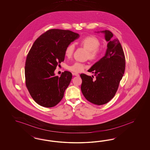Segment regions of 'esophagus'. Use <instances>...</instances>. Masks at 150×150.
<instances>
[{"mask_svg": "<svg viewBox=\"0 0 150 150\" xmlns=\"http://www.w3.org/2000/svg\"><path fill=\"white\" fill-rule=\"evenodd\" d=\"M72 74L74 76H79V74L78 73H72Z\"/></svg>", "mask_w": 150, "mask_h": 150, "instance_id": "obj_1", "label": "esophagus"}]
</instances>
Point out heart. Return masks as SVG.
Returning a JSON list of instances; mask_svg holds the SVG:
<instances>
[{
	"mask_svg": "<svg viewBox=\"0 0 150 150\" xmlns=\"http://www.w3.org/2000/svg\"><path fill=\"white\" fill-rule=\"evenodd\" d=\"M80 44L88 50V53L87 54V58H89V59L91 60L97 59L101 54V50L99 47L100 43V40L96 37L92 36L85 37L80 42ZM75 48V45L73 43L67 45L64 51L65 57L67 58H70L74 54ZM86 67V66L85 64L75 62L70 65H69L67 67V69L71 71L79 73L82 71Z\"/></svg>",
	"mask_w": 150,
	"mask_h": 150,
	"instance_id": "obj_1",
	"label": "heart"
}]
</instances>
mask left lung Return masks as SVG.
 Wrapping results in <instances>:
<instances>
[{"mask_svg": "<svg viewBox=\"0 0 150 150\" xmlns=\"http://www.w3.org/2000/svg\"><path fill=\"white\" fill-rule=\"evenodd\" d=\"M105 33L108 42L105 56L96 63L88 71L95 74L96 79L81 74L82 93L85 98L95 105H105L112 100L118 90L125 69V58L118 38L112 40L113 35L109 30Z\"/></svg>", "mask_w": 150, "mask_h": 150, "instance_id": "1", "label": "left lung"}]
</instances>
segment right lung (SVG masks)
<instances>
[{"instance_id":"add662e5","label":"right lung","mask_w":150,"mask_h":150,"mask_svg":"<svg viewBox=\"0 0 150 150\" xmlns=\"http://www.w3.org/2000/svg\"><path fill=\"white\" fill-rule=\"evenodd\" d=\"M79 37L70 30L50 29L35 41L26 57L25 75L27 90L37 104L50 108L63 98L72 74L65 71L58 76L54 72L64 60L67 46Z\"/></svg>"}]
</instances>
